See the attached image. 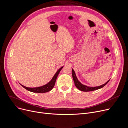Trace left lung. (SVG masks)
<instances>
[{"label":"left lung","instance_id":"obj_1","mask_svg":"<svg viewBox=\"0 0 128 128\" xmlns=\"http://www.w3.org/2000/svg\"><path fill=\"white\" fill-rule=\"evenodd\" d=\"M72 78L74 80V82L75 83V85L76 86V88L77 89H78L79 90L82 91H84V92H88V91H94V90H96L99 89H100L103 88V86H104L107 83H108L110 81V80H108V81L107 82H106L104 84L101 85V86H87L86 85L83 84H82L80 82L77 76L76 75L75 72L74 71L72 68Z\"/></svg>","mask_w":128,"mask_h":128}]
</instances>
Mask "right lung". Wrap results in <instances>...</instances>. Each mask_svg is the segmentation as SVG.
Segmentation results:
<instances>
[{"instance_id": "add662e5", "label": "right lung", "mask_w": 128, "mask_h": 128, "mask_svg": "<svg viewBox=\"0 0 128 128\" xmlns=\"http://www.w3.org/2000/svg\"><path fill=\"white\" fill-rule=\"evenodd\" d=\"M63 66H62L61 68H60L56 73L54 74V75L53 76L52 78L50 81L48 83L42 86H40L38 87H35V88H29V87H26L21 84H21L24 88L26 89L27 90H28L29 91L32 92H34V93H46V92H48L50 91H51L55 85V83L56 82V78L58 77V74L60 73V71L63 68Z\"/></svg>"}]
</instances>
